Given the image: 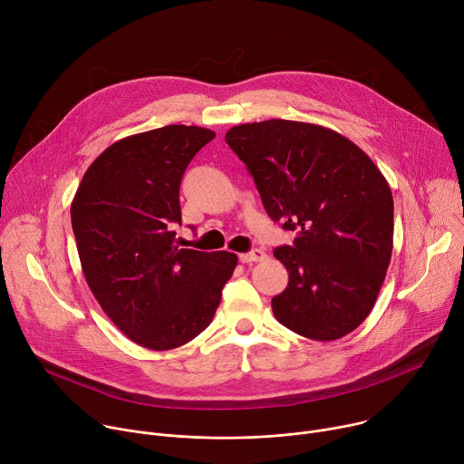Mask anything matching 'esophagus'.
I'll return each mask as SVG.
<instances>
[{
	"label": "esophagus",
	"mask_w": 464,
	"mask_h": 464,
	"mask_svg": "<svg viewBox=\"0 0 464 464\" xmlns=\"http://www.w3.org/2000/svg\"><path fill=\"white\" fill-rule=\"evenodd\" d=\"M238 258H240V262H244V264H253V262H260V260L266 258V253H264L262 249H253V251H249V253L238 255Z\"/></svg>",
	"instance_id": "34e87169"
}]
</instances>
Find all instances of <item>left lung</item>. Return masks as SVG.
I'll use <instances>...</instances> for the list:
<instances>
[{
	"instance_id": "left-lung-1",
	"label": "left lung",
	"mask_w": 464,
	"mask_h": 464,
	"mask_svg": "<svg viewBox=\"0 0 464 464\" xmlns=\"http://www.w3.org/2000/svg\"><path fill=\"white\" fill-rule=\"evenodd\" d=\"M226 141L246 163L262 204L294 246L274 255L288 286L272 299L281 324L333 342L371 314L392 251V194L372 160L338 131L270 119L227 130Z\"/></svg>"
}]
</instances>
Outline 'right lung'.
I'll return each instance as SVG.
<instances>
[{
  "label": "right lung",
  "mask_w": 464,
  "mask_h": 464,
  "mask_svg": "<svg viewBox=\"0 0 464 464\" xmlns=\"http://www.w3.org/2000/svg\"><path fill=\"white\" fill-rule=\"evenodd\" d=\"M215 138L200 126L169 124L110 145L86 170L72 226L86 283L121 333L170 351L204 333L237 268L229 251L179 247V183Z\"/></svg>",
  "instance_id": "add662e5"
}]
</instances>
